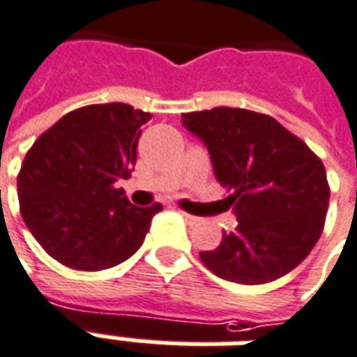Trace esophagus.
Returning a JSON list of instances; mask_svg holds the SVG:
<instances>
[{
    "instance_id": "obj_1",
    "label": "esophagus",
    "mask_w": 357,
    "mask_h": 357,
    "mask_svg": "<svg viewBox=\"0 0 357 357\" xmlns=\"http://www.w3.org/2000/svg\"><path fill=\"white\" fill-rule=\"evenodd\" d=\"M181 216H183V220H185L187 224H197V222H199L197 216H193V214H189V213H181Z\"/></svg>"
}]
</instances>
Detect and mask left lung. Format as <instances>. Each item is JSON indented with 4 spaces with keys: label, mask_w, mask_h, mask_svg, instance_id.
Wrapping results in <instances>:
<instances>
[{
    "label": "left lung",
    "mask_w": 357,
    "mask_h": 357,
    "mask_svg": "<svg viewBox=\"0 0 357 357\" xmlns=\"http://www.w3.org/2000/svg\"><path fill=\"white\" fill-rule=\"evenodd\" d=\"M187 131L208 149L214 176L234 206L236 230L201 251L208 271L238 284H266L288 274L317 243L328 208L323 162L278 121L251 109L183 114Z\"/></svg>",
    "instance_id": "left-lung-1"
}]
</instances>
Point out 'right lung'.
I'll return each mask as SVG.
<instances>
[{"instance_id": "add662e5", "label": "right lung", "mask_w": 357, "mask_h": 357, "mask_svg": "<svg viewBox=\"0 0 357 357\" xmlns=\"http://www.w3.org/2000/svg\"><path fill=\"white\" fill-rule=\"evenodd\" d=\"M151 118L121 102L84 106L26 153L17 178L22 220L61 265L104 271L143 245L162 204H131L118 181L131 176L141 127Z\"/></svg>"}]
</instances>
